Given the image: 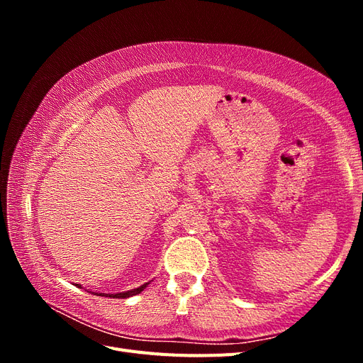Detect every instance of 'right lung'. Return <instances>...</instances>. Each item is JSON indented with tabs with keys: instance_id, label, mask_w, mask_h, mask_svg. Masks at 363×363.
I'll use <instances>...</instances> for the list:
<instances>
[{
	"instance_id": "obj_1",
	"label": "right lung",
	"mask_w": 363,
	"mask_h": 363,
	"mask_svg": "<svg viewBox=\"0 0 363 363\" xmlns=\"http://www.w3.org/2000/svg\"><path fill=\"white\" fill-rule=\"evenodd\" d=\"M148 284H150V281H148V283H144V284H142V286H139V288L130 289V291H124V292H116V294H106V292H92V294L100 295V296H111V298H128V296H133V295L140 294L142 291H144V289L148 286ZM75 286L82 288V284H75Z\"/></svg>"
}]
</instances>
